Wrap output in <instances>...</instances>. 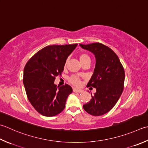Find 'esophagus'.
I'll list each match as a JSON object with an SVG mask.
<instances>
[{
	"mask_svg": "<svg viewBox=\"0 0 148 148\" xmlns=\"http://www.w3.org/2000/svg\"><path fill=\"white\" fill-rule=\"evenodd\" d=\"M73 92H77V93H82V92L83 91L82 90H79V89L74 88H73Z\"/></svg>",
	"mask_w": 148,
	"mask_h": 148,
	"instance_id": "obj_1",
	"label": "esophagus"
}]
</instances>
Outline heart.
I'll return each mask as SVG.
<instances>
[{
    "mask_svg": "<svg viewBox=\"0 0 148 148\" xmlns=\"http://www.w3.org/2000/svg\"><path fill=\"white\" fill-rule=\"evenodd\" d=\"M79 59L82 64H83V63H85V62H90V58L89 57L88 54H86L85 53L80 54L79 55ZM67 62H68V60H66L65 66H66V63H67ZM69 83H71V84H72V85H75V86H79L81 84V81H80L79 78L76 76H74V75H73V76H71L69 78Z\"/></svg>",
    "mask_w": 148,
    "mask_h": 148,
    "instance_id": "1",
    "label": "heart"
}]
</instances>
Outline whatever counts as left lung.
Returning a JSON list of instances; mask_svg holds the SVG:
<instances>
[{"label":"left lung","mask_w":148,"mask_h":148,"mask_svg":"<svg viewBox=\"0 0 148 148\" xmlns=\"http://www.w3.org/2000/svg\"><path fill=\"white\" fill-rule=\"evenodd\" d=\"M81 47L95 55V66L87 86L96 88L92 99L83 105L89 114L99 116L113 108L124 88V68L117 54L110 48L101 43L79 44Z\"/></svg>","instance_id":"left-lung-1"}]
</instances>
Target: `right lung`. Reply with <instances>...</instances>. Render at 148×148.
I'll return each mask as SVG.
<instances>
[{
	"mask_svg": "<svg viewBox=\"0 0 148 148\" xmlns=\"http://www.w3.org/2000/svg\"><path fill=\"white\" fill-rule=\"evenodd\" d=\"M77 45L47 46L26 63L23 77L26 94L32 106L43 116H55L65 108L72 88L67 84L57 86L54 80L62 75L66 60Z\"/></svg>",
	"mask_w": 148,
	"mask_h": 148,
	"instance_id": "add662e5",
	"label": "right lung"
}]
</instances>
